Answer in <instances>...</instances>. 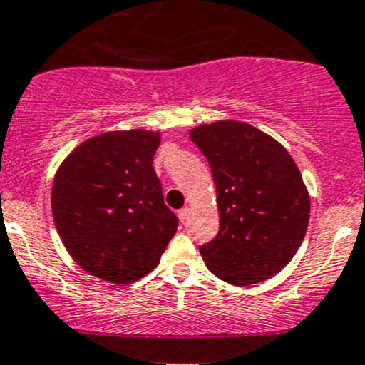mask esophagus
Listing matches in <instances>:
<instances>
[{"label":"esophagus","instance_id":"esophagus-1","mask_svg":"<svg viewBox=\"0 0 365 365\" xmlns=\"http://www.w3.org/2000/svg\"><path fill=\"white\" fill-rule=\"evenodd\" d=\"M179 220H181V223H186L190 220V207H182L179 210Z\"/></svg>","mask_w":365,"mask_h":365}]
</instances>
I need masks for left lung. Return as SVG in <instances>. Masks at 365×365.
<instances>
[{"instance_id":"1","label":"left lung","mask_w":365,"mask_h":365,"mask_svg":"<svg viewBox=\"0 0 365 365\" xmlns=\"http://www.w3.org/2000/svg\"><path fill=\"white\" fill-rule=\"evenodd\" d=\"M190 137L207 158L220 232L200 246L210 272L235 287L262 283L288 265L309 223V193L290 153L242 121L200 125Z\"/></svg>"}]
</instances>
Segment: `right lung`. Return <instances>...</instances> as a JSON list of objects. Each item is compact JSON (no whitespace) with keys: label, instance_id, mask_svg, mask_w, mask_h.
<instances>
[{"label":"right lung","instance_id":"1","mask_svg":"<svg viewBox=\"0 0 365 365\" xmlns=\"http://www.w3.org/2000/svg\"><path fill=\"white\" fill-rule=\"evenodd\" d=\"M160 138L149 130L100 133L77 145L56 172V230L91 276L135 283L160 264L178 230L153 168Z\"/></svg>","mask_w":365,"mask_h":365}]
</instances>
